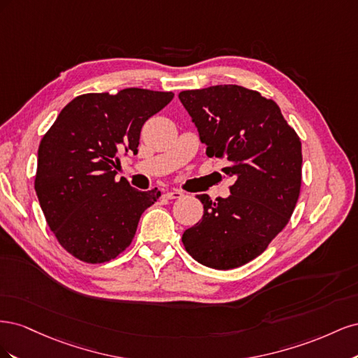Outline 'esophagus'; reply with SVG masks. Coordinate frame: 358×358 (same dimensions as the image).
Here are the masks:
<instances>
[{"instance_id": "34e87169", "label": "esophagus", "mask_w": 358, "mask_h": 358, "mask_svg": "<svg viewBox=\"0 0 358 358\" xmlns=\"http://www.w3.org/2000/svg\"><path fill=\"white\" fill-rule=\"evenodd\" d=\"M166 199H169V200H173V199H180L182 196H183V192L180 191V189H171V191H167L166 194Z\"/></svg>"}]
</instances>
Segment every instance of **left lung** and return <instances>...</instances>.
<instances>
[{"instance_id": "8db88e82", "label": "left lung", "mask_w": 358, "mask_h": 358, "mask_svg": "<svg viewBox=\"0 0 358 358\" xmlns=\"http://www.w3.org/2000/svg\"><path fill=\"white\" fill-rule=\"evenodd\" d=\"M206 155L225 158L230 196L197 199L203 218L182 236L188 254L218 270L241 267L266 251L288 224L301 185V142L279 106L239 85L182 91Z\"/></svg>"}]
</instances>
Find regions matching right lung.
I'll list each match as a JSON object with an SVG mask.
<instances>
[{"label":"right lung","mask_w":358,"mask_h":358,"mask_svg":"<svg viewBox=\"0 0 358 358\" xmlns=\"http://www.w3.org/2000/svg\"><path fill=\"white\" fill-rule=\"evenodd\" d=\"M173 92L127 88L71 100L43 136L34 188L59 245L85 263H106L129 246L142 213L161 191L122 178L119 152H137L140 131Z\"/></svg>","instance_id":"right-lung-1"}]
</instances>
